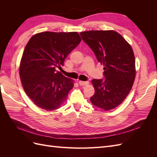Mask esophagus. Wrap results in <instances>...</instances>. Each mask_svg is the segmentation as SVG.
<instances>
[{
  "label": "esophagus",
  "instance_id": "obj_1",
  "mask_svg": "<svg viewBox=\"0 0 157 157\" xmlns=\"http://www.w3.org/2000/svg\"><path fill=\"white\" fill-rule=\"evenodd\" d=\"M80 86H87V85L89 84V82L88 81H81V80H80V81L78 82Z\"/></svg>",
  "mask_w": 157,
  "mask_h": 157
}]
</instances>
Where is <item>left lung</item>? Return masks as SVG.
<instances>
[{"instance_id": "left-lung-1", "label": "left lung", "mask_w": 157, "mask_h": 157, "mask_svg": "<svg viewBox=\"0 0 157 157\" xmlns=\"http://www.w3.org/2000/svg\"><path fill=\"white\" fill-rule=\"evenodd\" d=\"M82 40L103 65L105 80L93 79L95 93L90 98L94 105L109 111L124 101L136 77L134 54L130 44L113 31H89L80 33Z\"/></svg>"}]
</instances>
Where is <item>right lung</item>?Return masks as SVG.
Instances as JSON below:
<instances>
[{"label": "right lung", "instance_id": "add662e5", "mask_svg": "<svg viewBox=\"0 0 157 157\" xmlns=\"http://www.w3.org/2000/svg\"><path fill=\"white\" fill-rule=\"evenodd\" d=\"M81 41L77 32H42L33 35L25 46L20 65L23 90L36 106L46 111L59 109L74 86L56 67Z\"/></svg>", "mask_w": 157, "mask_h": 157}]
</instances>
